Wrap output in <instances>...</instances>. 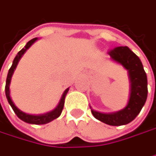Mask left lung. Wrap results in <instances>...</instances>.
I'll use <instances>...</instances> for the list:
<instances>
[{
    "mask_svg": "<svg viewBox=\"0 0 156 156\" xmlns=\"http://www.w3.org/2000/svg\"><path fill=\"white\" fill-rule=\"evenodd\" d=\"M110 59L121 64L128 72L130 94L126 106L114 113H101L94 110L93 115L97 120L113 126L124 125L131 122L139 115L147 99V76L139 57L127 46H119L110 51Z\"/></svg>",
    "mask_w": 156,
    "mask_h": 156,
    "instance_id": "left-lung-1",
    "label": "left lung"
}]
</instances>
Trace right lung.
<instances>
[{"mask_svg":"<svg viewBox=\"0 0 156 156\" xmlns=\"http://www.w3.org/2000/svg\"><path fill=\"white\" fill-rule=\"evenodd\" d=\"M39 38H34L31 41H29L26 45L24 46V48H23L18 53L17 55L15 56L13 62H12V67L10 68L9 72H8V75H7V79H6V85H5V94H6V98L8 100V103L10 104V105L12 106V110L14 111L15 115L19 117L22 121L27 122V123H32V124H45V123H48L50 122H51L52 120L58 118V117L61 115L62 114V111L63 109V105H64V100H65V96L69 91V88H67L61 99H60V102L59 104L57 105V106L51 112H48V113H45V114H42V115H30V114H26L23 111H21L15 105L14 103L12 102V97L10 95V84H11V80H12V74L14 73V70L16 69L17 67V64L20 61V59L23 57V55L25 53V51L37 41Z\"/></svg>","mask_w":156,"mask_h":156,"instance_id":"1","label":"right lung"}]
</instances>
